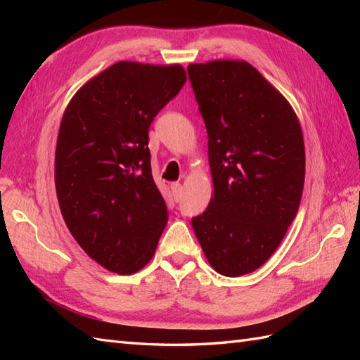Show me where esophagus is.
Masks as SVG:
<instances>
[{"instance_id":"esophagus-1","label":"esophagus","mask_w":360,"mask_h":360,"mask_svg":"<svg viewBox=\"0 0 360 360\" xmlns=\"http://www.w3.org/2000/svg\"><path fill=\"white\" fill-rule=\"evenodd\" d=\"M170 188H172V193H173V200L179 201L181 200V192H182V187H181L179 182H173V184H170Z\"/></svg>"}]
</instances>
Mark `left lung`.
<instances>
[{"mask_svg":"<svg viewBox=\"0 0 360 360\" xmlns=\"http://www.w3.org/2000/svg\"><path fill=\"white\" fill-rule=\"evenodd\" d=\"M209 134L213 196L192 218L210 266L224 277L271 258L300 205L304 143L292 106L244 60L187 68Z\"/></svg>","mask_w":360,"mask_h":360,"instance_id":"1","label":"left lung"}]
</instances>
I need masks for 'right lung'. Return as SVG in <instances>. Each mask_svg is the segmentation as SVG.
<instances>
[{
    "label": "right lung",
    "instance_id": "obj_1",
    "mask_svg": "<svg viewBox=\"0 0 360 360\" xmlns=\"http://www.w3.org/2000/svg\"><path fill=\"white\" fill-rule=\"evenodd\" d=\"M186 80L181 65L119 62L88 80L65 110L56 148L60 210L80 248L111 272L141 271L165 229L148 128Z\"/></svg>",
    "mask_w": 360,
    "mask_h": 360
}]
</instances>
